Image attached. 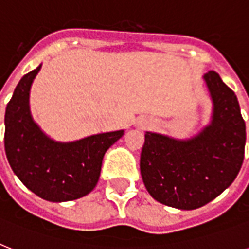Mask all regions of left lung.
Segmentation results:
<instances>
[{
  "instance_id": "obj_1",
  "label": "left lung",
  "mask_w": 249,
  "mask_h": 249,
  "mask_svg": "<svg viewBox=\"0 0 249 249\" xmlns=\"http://www.w3.org/2000/svg\"><path fill=\"white\" fill-rule=\"evenodd\" d=\"M205 84L213 102L211 124L190 140L147 132L141 152V174L155 200L178 209L212 201L239 173L246 147L244 123L235 93L209 71Z\"/></svg>"
}]
</instances>
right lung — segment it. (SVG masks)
<instances>
[{"label":"right lung","mask_w":249,"mask_h":249,"mask_svg":"<svg viewBox=\"0 0 249 249\" xmlns=\"http://www.w3.org/2000/svg\"><path fill=\"white\" fill-rule=\"evenodd\" d=\"M41 64L17 85L5 112V152L13 172L37 196L49 201L83 197L95 187L106 151L124 130L101 133L75 142H55L33 121L29 89Z\"/></svg>","instance_id":"right-lung-1"}]
</instances>
